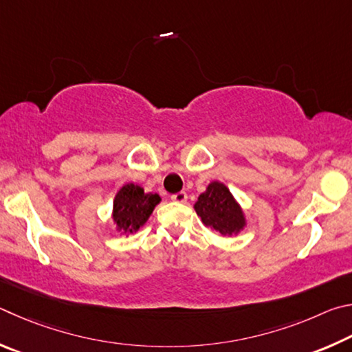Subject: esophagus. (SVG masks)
<instances>
[{
    "mask_svg": "<svg viewBox=\"0 0 352 352\" xmlns=\"http://www.w3.org/2000/svg\"><path fill=\"white\" fill-rule=\"evenodd\" d=\"M187 198H188V196H187L186 192H179V193L171 195V199L175 201V202H181V204H182V202H186Z\"/></svg>",
    "mask_w": 352,
    "mask_h": 352,
    "instance_id": "1",
    "label": "esophagus"
}]
</instances>
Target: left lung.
Instances as JSON below:
<instances>
[{
  "label": "left lung",
  "instance_id": "left-lung-1",
  "mask_svg": "<svg viewBox=\"0 0 352 352\" xmlns=\"http://www.w3.org/2000/svg\"><path fill=\"white\" fill-rule=\"evenodd\" d=\"M195 210L202 223L224 236L236 235L245 227L243 208L223 182L208 184L206 192L196 201Z\"/></svg>",
  "mask_w": 352,
  "mask_h": 352
}]
</instances>
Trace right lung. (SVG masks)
<instances>
[{
  "mask_svg": "<svg viewBox=\"0 0 352 352\" xmlns=\"http://www.w3.org/2000/svg\"><path fill=\"white\" fill-rule=\"evenodd\" d=\"M159 202L160 196L157 193H145L144 188L135 184H125L117 192L113 206V221L117 232L125 235L138 232Z\"/></svg>",
  "mask_w": 352,
  "mask_h": 352,
  "instance_id": "1",
  "label": "right lung"
}]
</instances>
